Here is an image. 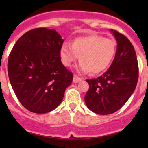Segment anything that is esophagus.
Listing matches in <instances>:
<instances>
[{"instance_id": "obj_1", "label": "esophagus", "mask_w": 148, "mask_h": 148, "mask_svg": "<svg viewBox=\"0 0 148 148\" xmlns=\"http://www.w3.org/2000/svg\"><path fill=\"white\" fill-rule=\"evenodd\" d=\"M82 79L80 78V77H77V76L74 75V79H73V82H74V83H78L80 81H82Z\"/></svg>"}]
</instances>
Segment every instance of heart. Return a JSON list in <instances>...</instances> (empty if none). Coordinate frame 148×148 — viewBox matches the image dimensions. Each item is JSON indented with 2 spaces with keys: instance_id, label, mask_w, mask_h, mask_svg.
<instances>
[{
  "instance_id": "1",
  "label": "heart",
  "mask_w": 148,
  "mask_h": 148,
  "mask_svg": "<svg viewBox=\"0 0 148 148\" xmlns=\"http://www.w3.org/2000/svg\"><path fill=\"white\" fill-rule=\"evenodd\" d=\"M116 52L114 40L99 35L77 37L70 43H64L61 48L62 62L66 66H71L80 56L81 62L77 69L79 72L99 74L111 64Z\"/></svg>"
}]
</instances>
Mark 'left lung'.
<instances>
[{"mask_svg": "<svg viewBox=\"0 0 148 148\" xmlns=\"http://www.w3.org/2000/svg\"><path fill=\"white\" fill-rule=\"evenodd\" d=\"M110 31L117 41L114 59L102 76L86 80L89 89L84 97L88 108L103 115L120 110L132 95L138 80V64L133 46L122 34L112 29Z\"/></svg>", "mask_w": 148, "mask_h": 148, "instance_id": "obj_1", "label": "left lung"}]
</instances>
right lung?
<instances>
[{"label": "right lung", "mask_w": 148, "mask_h": 148, "mask_svg": "<svg viewBox=\"0 0 148 148\" xmlns=\"http://www.w3.org/2000/svg\"><path fill=\"white\" fill-rule=\"evenodd\" d=\"M63 42L55 29L35 28L25 33L10 51V84L19 102L30 112L43 114L56 109L72 82V72L61 61Z\"/></svg>", "instance_id": "add662e5"}]
</instances>
